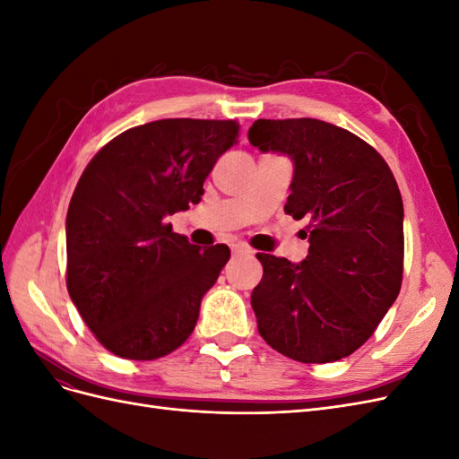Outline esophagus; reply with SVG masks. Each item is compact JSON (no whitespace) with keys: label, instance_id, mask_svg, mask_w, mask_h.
<instances>
[{"label":"esophagus","instance_id":"1","mask_svg":"<svg viewBox=\"0 0 459 459\" xmlns=\"http://www.w3.org/2000/svg\"><path fill=\"white\" fill-rule=\"evenodd\" d=\"M231 251H233V255H253V248H251V247H247V245H243V243H239V245H233V247H231Z\"/></svg>","mask_w":459,"mask_h":459}]
</instances>
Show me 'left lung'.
I'll return each instance as SVG.
<instances>
[{
	"instance_id": "left-lung-1",
	"label": "left lung",
	"mask_w": 459,
	"mask_h": 459,
	"mask_svg": "<svg viewBox=\"0 0 459 459\" xmlns=\"http://www.w3.org/2000/svg\"><path fill=\"white\" fill-rule=\"evenodd\" d=\"M248 142L293 160L285 212L310 220L302 262L256 255L258 333L297 362H337L373 335L400 293L404 206L396 179L371 145L324 120L260 118Z\"/></svg>"
}]
</instances>
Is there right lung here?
I'll use <instances>...</instances> for the list:
<instances>
[{
  "label": "right lung",
  "mask_w": 459,
  "mask_h": 459,
  "mask_svg": "<svg viewBox=\"0 0 459 459\" xmlns=\"http://www.w3.org/2000/svg\"><path fill=\"white\" fill-rule=\"evenodd\" d=\"M238 134L235 120H155L122 132L86 166L66 214V287L107 351L155 359L195 329L230 248L201 251L166 218L201 201Z\"/></svg>",
  "instance_id": "obj_1"
}]
</instances>
